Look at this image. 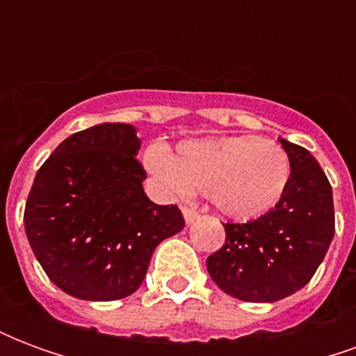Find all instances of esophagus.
<instances>
[{
    "mask_svg": "<svg viewBox=\"0 0 356 356\" xmlns=\"http://www.w3.org/2000/svg\"><path fill=\"white\" fill-rule=\"evenodd\" d=\"M183 217H185V223L186 225H193L196 219H198V211L193 208H183Z\"/></svg>",
    "mask_w": 356,
    "mask_h": 356,
    "instance_id": "1",
    "label": "esophagus"
}]
</instances>
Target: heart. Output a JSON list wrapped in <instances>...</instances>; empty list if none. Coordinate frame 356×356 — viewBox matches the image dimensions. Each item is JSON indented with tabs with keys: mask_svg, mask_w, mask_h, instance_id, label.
<instances>
[{
	"mask_svg": "<svg viewBox=\"0 0 356 356\" xmlns=\"http://www.w3.org/2000/svg\"><path fill=\"white\" fill-rule=\"evenodd\" d=\"M145 165L165 194L188 196L198 188L221 213L240 221L270 211L290 181L286 152L255 135L185 140L177 156L152 145Z\"/></svg>",
	"mask_w": 356,
	"mask_h": 356,
	"instance_id": "1",
	"label": "heart"
}]
</instances>
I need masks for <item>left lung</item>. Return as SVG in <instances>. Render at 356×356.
Masks as SVG:
<instances>
[{"label": "left lung", "mask_w": 356, "mask_h": 356, "mask_svg": "<svg viewBox=\"0 0 356 356\" xmlns=\"http://www.w3.org/2000/svg\"><path fill=\"white\" fill-rule=\"evenodd\" d=\"M290 181L275 208L255 221L227 223L225 246L208 257L211 280L232 298L273 303L301 290L334 238L328 177L307 148L280 139Z\"/></svg>", "instance_id": "1"}]
</instances>
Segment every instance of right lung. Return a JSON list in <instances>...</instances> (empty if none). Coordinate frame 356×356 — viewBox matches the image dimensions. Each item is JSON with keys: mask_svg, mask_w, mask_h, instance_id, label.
Segmentation results:
<instances>
[{"mask_svg": "<svg viewBox=\"0 0 356 356\" xmlns=\"http://www.w3.org/2000/svg\"><path fill=\"white\" fill-rule=\"evenodd\" d=\"M140 139L131 124L70 135L45 160L24 209V231L51 282L86 301L131 296L162 240L183 231L177 206L143 188Z\"/></svg>", "mask_w": 356, "mask_h": 356, "instance_id": "add662e5", "label": "right lung"}]
</instances>
